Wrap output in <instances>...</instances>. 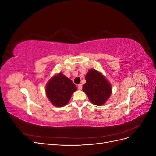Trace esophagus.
I'll return each mask as SVG.
<instances>
[{"mask_svg":"<svg viewBox=\"0 0 156 156\" xmlns=\"http://www.w3.org/2000/svg\"><path fill=\"white\" fill-rule=\"evenodd\" d=\"M77 88H78V89L79 90H82V88H83L82 84H78Z\"/></svg>","mask_w":156,"mask_h":156,"instance_id":"1","label":"esophagus"}]
</instances>
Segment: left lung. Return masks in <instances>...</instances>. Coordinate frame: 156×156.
Here are the masks:
<instances>
[{"label": "left lung", "instance_id": "8db88e82", "mask_svg": "<svg viewBox=\"0 0 156 156\" xmlns=\"http://www.w3.org/2000/svg\"><path fill=\"white\" fill-rule=\"evenodd\" d=\"M85 79L86 83L83 86V90L86 93L90 101L98 106L105 104L112 92L110 83L101 73L93 69L88 71Z\"/></svg>", "mask_w": 156, "mask_h": 156}]
</instances>
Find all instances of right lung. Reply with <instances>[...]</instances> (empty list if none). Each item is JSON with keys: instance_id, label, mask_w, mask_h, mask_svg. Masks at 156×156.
Wrapping results in <instances>:
<instances>
[{"instance_id": "add662e5", "label": "right lung", "mask_w": 156, "mask_h": 156, "mask_svg": "<svg viewBox=\"0 0 156 156\" xmlns=\"http://www.w3.org/2000/svg\"><path fill=\"white\" fill-rule=\"evenodd\" d=\"M77 89L72 80L60 72L49 79L45 87V92L52 104L61 107L68 104Z\"/></svg>"}]
</instances>
